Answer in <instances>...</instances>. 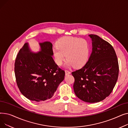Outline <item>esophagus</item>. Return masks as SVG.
Returning a JSON list of instances; mask_svg holds the SVG:
<instances>
[{"label":"esophagus","mask_w":128,"mask_h":128,"mask_svg":"<svg viewBox=\"0 0 128 128\" xmlns=\"http://www.w3.org/2000/svg\"><path fill=\"white\" fill-rule=\"evenodd\" d=\"M65 75H68L70 74V71H68V70H65Z\"/></svg>","instance_id":"obj_1"}]
</instances>
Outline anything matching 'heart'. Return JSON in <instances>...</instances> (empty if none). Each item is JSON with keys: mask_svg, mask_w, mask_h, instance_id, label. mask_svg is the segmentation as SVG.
Returning <instances> with one entry per match:
<instances>
[{"mask_svg": "<svg viewBox=\"0 0 128 128\" xmlns=\"http://www.w3.org/2000/svg\"><path fill=\"white\" fill-rule=\"evenodd\" d=\"M56 63L61 65L66 59V65L75 68L83 66L88 60L90 45L86 40L72 36L59 39L53 48Z\"/></svg>", "mask_w": 128, "mask_h": 128, "instance_id": "b5f03b06", "label": "heart"}]
</instances>
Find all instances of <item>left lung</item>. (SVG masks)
Listing matches in <instances>:
<instances>
[{"mask_svg": "<svg viewBox=\"0 0 128 128\" xmlns=\"http://www.w3.org/2000/svg\"><path fill=\"white\" fill-rule=\"evenodd\" d=\"M92 52L82 68L72 72L76 96L86 102H99L110 96L117 81L119 65L112 46L98 35H90Z\"/></svg>", "mask_w": 128, "mask_h": 128, "instance_id": "1", "label": "left lung"}]
</instances>
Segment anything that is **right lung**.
I'll list each match as a JSON object with an SVG mask.
<instances>
[{
	"instance_id": "1",
	"label": "right lung",
	"mask_w": 128,
	"mask_h": 128,
	"mask_svg": "<svg viewBox=\"0 0 128 128\" xmlns=\"http://www.w3.org/2000/svg\"><path fill=\"white\" fill-rule=\"evenodd\" d=\"M41 51L30 52L28 43L18 52L14 73L18 88L26 98L36 102L51 98L64 79L65 72L55 63L52 44H39Z\"/></svg>"
}]
</instances>
